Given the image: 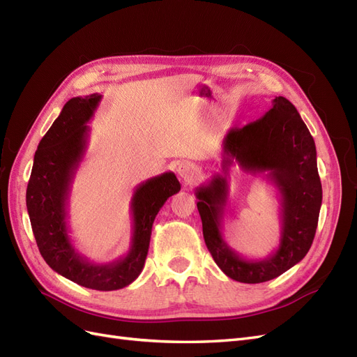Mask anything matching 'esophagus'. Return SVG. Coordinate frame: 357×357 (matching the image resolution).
Here are the masks:
<instances>
[{"mask_svg": "<svg viewBox=\"0 0 357 357\" xmlns=\"http://www.w3.org/2000/svg\"><path fill=\"white\" fill-rule=\"evenodd\" d=\"M177 174L185 181H190L199 174V169L197 165H193L192 162L185 160V162H181V164H178Z\"/></svg>", "mask_w": 357, "mask_h": 357, "instance_id": "34e87169", "label": "esophagus"}]
</instances>
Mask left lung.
<instances>
[{"label": "left lung", "instance_id": "left-lung-1", "mask_svg": "<svg viewBox=\"0 0 357 357\" xmlns=\"http://www.w3.org/2000/svg\"><path fill=\"white\" fill-rule=\"evenodd\" d=\"M222 146L225 176H213L195 192L205 244L214 262L235 282H269L301 262L314 240L321 207L314 139L295 105L284 96H275L273 107L261 119L243 128L232 126ZM234 161L251 174H264L279 193L280 244L265 259H245L222 238L225 172Z\"/></svg>", "mask_w": 357, "mask_h": 357}]
</instances>
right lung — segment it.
<instances>
[{
  "mask_svg": "<svg viewBox=\"0 0 357 357\" xmlns=\"http://www.w3.org/2000/svg\"><path fill=\"white\" fill-rule=\"evenodd\" d=\"M100 93L71 98L41 138L26 188V208L38 250L46 264L71 282L95 290H117L142 274L156 214L180 190L174 172L143 181L131 199L132 238L128 253L113 262H89L68 235V198L74 174L88 147L89 126Z\"/></svg>",
  "mask_w": 357,
  "mask_h": 357,
  "instance_id": "1",
  "label": "right lung"
}]
</instances>
